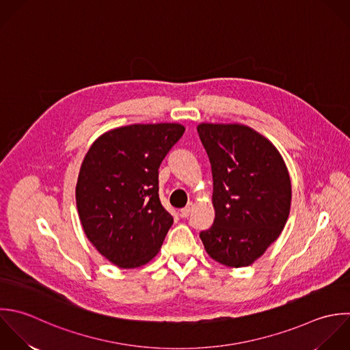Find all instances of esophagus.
Instances as JSON below:
<instances>
[{
  "mask_svg": "<svg viewBox=\"0 0 350 350\" xmlns=\"http://www.w3.org/2000/svg\"><path fill=\"white\" fill-rule=\"evenodd\" d=\"M193 208H195V204L191 202V203H188L187 207H184V208L180 211V215H181L183 218H188V217L192 214Z\"/></svg>",
  "mask_w": 350,
  "mask_h": 350,
  "instance_id": "esophagus-1",
  "label": "esophagus"
}]
</instances>
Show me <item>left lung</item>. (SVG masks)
Listing matches in <instances>:
<instances>
[{"instance_id": "8db88e82", "label": "left lung", "mask_w": 350, "mask_h": 350, "mask_svg": "<svg viewBox=\"0 0 350 350\" xmlns=\"http://www.w3.org/2000/svg\"><path fill=\"white\" fill-rule=\"evenodd\" d=\"M213 170L215 219L200 233L206 252L228 267H245L280 237L292 184L277 147L241 124L198 125Z\"/></svg>"}]
</instances>
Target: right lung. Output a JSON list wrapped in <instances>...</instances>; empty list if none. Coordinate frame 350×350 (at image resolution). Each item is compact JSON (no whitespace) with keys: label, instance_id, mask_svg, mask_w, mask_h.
Segmentation results:
<instances>
[{"label":"right lung","instance_id":"obj_1","mask_svg":"<svg viewBox=\"0 0 350 350\" xmlns=\"http://www.w3.org/2000/svg\"><path fill=\"white\" fill-rule=\"evenodd\" d=\"M185 128L133 124L100 135L87 151L76 184L83 230L96 251L121 269L148 263L173 217L158 195V169Z\"/></svg>","mask_w":350,"mask_h":350}]
</instances>
